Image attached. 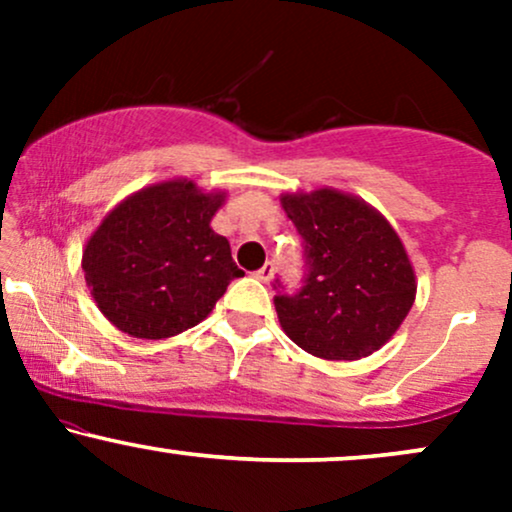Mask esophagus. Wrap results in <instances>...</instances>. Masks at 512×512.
<instances>
[{"mask_svg": "<svg viewBox=\"0 0 512 512\" xmlns=\"http://www.w3.org/2000/svg\"><path fill=\"white\" fill-rule=\"evenodd\" d=\"M255 276H257V279H260V281H264V284H267V281L274 276V262H267L262 269H257Z\"/></svg>", "mask_w": 512, "mask_h": 512, "instance_id": "obj_1", "label": "esophagus"}]
</instances>
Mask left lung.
<instances>
[{
    "label": "left lung",
    "instance_id": "1",
    "mask_svg": "<svg viewBox=\"0 0 512 512\" xmlns=\"http://www.w3.org/2000/svg\"><path fill=\"white\" fill-rule=\"evenodd\" d=\"M281 207L303 238L305 276L296 293L276 279V315L303 351L356 361L399 330L416 298L407 250L380 211L339 190L296 192Z\"/></svg>",
    "mask_w": 512,
    "mask_h": 512
}]
</instances>
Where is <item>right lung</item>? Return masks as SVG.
I'll return each instance as SVG.
<instances>
[{
  "label": "right lung",
  "instance_id": "obj_1",
  "mask_svg": "<svg viewBox=\"0 0 512 512\" xmlns=\"http://www.w3.org/2000/svg\"><path fill=\"white\" fill-rule=\"evenodd\" d=\"M226 192L168 180L134 192L88 238L81 267L101 313L139 339L202 322L243 269L209 226Z\"/></svg>",
  "mask_w": 512,
  "mask_h": 512
}]
</instances>
